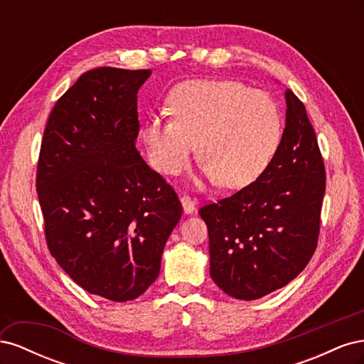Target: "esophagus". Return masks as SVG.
Segmentation results:
<instances>
[{"label": "esophagus", "instance_id": "esophagus-1", "mask_svg": "<svg viewBox=\"0 0 364 364\" xmlns=\"http://www.w3.org/2000/svg\"><path fill=\"white\" fill-rule=\"evenodd\" d=\"M181 202H182L185 214H193V213L196 211V200H193L190 196L183 194V196L181 197Z\"/></svg>", "mask_w": 364, "mask_h": 364}]
</instances>
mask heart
I'll return each instance as SVG.
<instances>
[{
	"label": "heart",
	"mask_w": 364,
	"mask_h": 364,
	"mask_svg": "<svg viewBox=\"0 0 364 364\" xmlns=\"http://www.w3.org/2000/svg\"><path fill=\"white\" fill-rule=\"evenodd\" d=\"M171 119L153 117L141 129L151 167L178 174L196 142L203 174L225 188L257 181L277 155L282 117L273 98L240 82L191 80L168 97Z\"/></svg>",
	"instance_id": "heart-1"
}]
</instances>
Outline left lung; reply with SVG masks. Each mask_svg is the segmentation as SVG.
Masks as SVG:
<instances>
[{
    "label": "left lung",
    "instance_id": "obj_1",
    "mask_svg": "<svg viewBox=\"0 0 364 364\" xmlns=\"http://www.w3.org/2000/svg\"><path fill=\"white\" fill-rule=\"evenodd\" d=\"M285 105V129L269 167L199 211L208 226L211 278L241 301L285 287L317 247L325 165L304 103L287 90Z\"/></svg>",
    "mask_w": 364,
    "mask_h": 364
}]
</instances>
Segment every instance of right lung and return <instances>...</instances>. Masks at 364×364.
<instances>
[{
    "mask_svg": "<svg viewBox=\"0 0 364 364\" xmlns=\"http://www.w3.org/2000/svg\"><path fill=\"white\" fill-rule=\"evenodd\" d=\"M151 71L82 74L43 130L36 190L51 255L82 289L114 302L156 281L182 215L178 194L135 147L136 94Z\"/></svg>",
    "mask_w": 364,
    "mask_h": 364,
    "instance_id": "right-lung-1",
    "label": "right lung"
}]
</instances>
